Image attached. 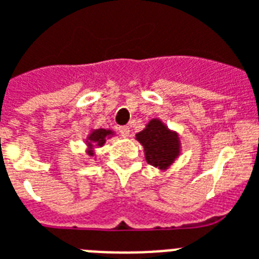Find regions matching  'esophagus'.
Instances as JSON below:
<instances>
[{
    "label": "esophagus",
    "instance_id": "1",
    "mask_svg": "<svg viewBox=\"0 0 259 259\" xmlns=\"http://www.w3.org/2000/svg\"><path fill=\"white\" fill-rule=\"evenodd\" d=\"M119 132H120V135L123 136V138H128V136H130V127L123 125V127L119 128Z\"/></svg>",
    "mask_w": 259,
    "mask_h": 259
}]
</instances>
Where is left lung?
I'll return each mask as SVG.
<instances>
[{
	"label": "left lung",
	"instance_id": "obj_1",
	"mask_svg": "<svg viewBox=\"0 0 259 259\" xmlns=\"http://www.w3.org/2000/svg\"><path fill=\"white\" fill-rule=\"evenodd\" d=\"M135 138L143 146L147 163L161 171H166L181 155V139L178 132L170 130L161 119L154 117L150 120Z\"/></svg>",
	"mask_w": 259,
	"mask_h": 259
}]
</instances>
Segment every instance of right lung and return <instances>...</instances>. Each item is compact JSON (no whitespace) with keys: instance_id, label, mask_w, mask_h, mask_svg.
<instances>
[{"instance_id":"1","label":"right lung","mask_w":259,"mask_h":259,"mask_svg":"<svg viewBox=\"0 0 259 259\" xmlns=\"http://www.w3.org/2000/svg\"><path fill=\"white\" fill-rule=\"evenodd\" d=\"M115 135V131L107 130V128H97V130H92L90 134L86 136L85 144H86V154L89 157L96 155V148L102 147L107 139H111L112 136Z\"/></svg>"}]
</instances>
